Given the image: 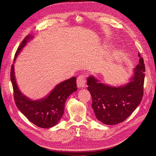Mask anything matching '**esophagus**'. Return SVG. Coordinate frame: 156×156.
I'll list each match as a JSON object with an SVG mask.
<instances>
[{
  "label": "esophagus",
  "instance_id": "34e87169",
  "mask_svg": "<svg viewBox=\"0 0 156 156\" xmlns=\"http://www.w3.org/2000/svg\"><path fill=\"white\" fill-rule=\"evenodd\" d=\"M85 84H86L85 77H84L83 75H80V76H79L77 79V87L79 88H84L85 87Z\"/></svg>",
  "mask_w": 156,
  "mask_h": 156
}]
</instances>
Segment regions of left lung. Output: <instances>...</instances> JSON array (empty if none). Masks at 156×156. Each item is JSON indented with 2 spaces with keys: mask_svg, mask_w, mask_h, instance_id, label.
Returning <instances> with one entry per match:
<instances>
[{
  "mask_svg": "<svg viewBox=\"0 0 156 156\" xmlns=\"http://www.w3.org/2000/svg\"><path fill=\"white\" fill-rule=\"evenodd\" d=\"M138 55L139 64L133 69V75L127 84L115 87L100 83L94 75L87 77V89L92 98V108L102 123L115 125L124 122L140 103L145 67L139 53Z\"/></svg>",
  "mask_w": 156,
  "mask_h": 156,
  "instance_id": "1",
  "label": "left lung"
}]
</instances>
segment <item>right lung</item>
<instances>
[{
  "label": "right lung",
  "mask_w": 156,
  "mask_h": 156,
  "mask_svg": "<svg viewBox=\"0 0 156 156\" xmlns=\"http://www.w3.org/2000/svg\"><path fill=\"white\" fill-rule=\"evenodd\" d=\"M34 36L28 35L17 49L12 66L10 79L13 86L14 100L18 109L32 123L41 128H50L58 124L64 112L65 103L72 93L77 91L76 77H73L60 83L44 98L32 100L25 96L16 82L14 63L17 56Z\"/></svg>",
  "instance_id": "right-lung-1"
}]
</instances>
